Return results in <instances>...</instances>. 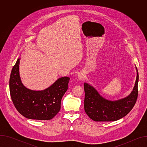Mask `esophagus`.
Instances as JSON below:
<instances>
[{
	"label": "esophagus",
	"instance_id": "34e87169",
	"mask_svg": "<svg viewBox=\"0 0 147 147\" xmlns=\"http://www.w3.org/2000/svg\"><path fill=\"white\" fill-rule=\"evenodd\" d=\"M86 74H85L84 73H82V72H80V73L78 74V78L79 80H83V79H84V78H86Z\"/></svg>",
	"mask_w": 147,
	"mask_h": 147
}]
</instances>
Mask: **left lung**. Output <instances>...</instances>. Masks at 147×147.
Returning a JSON list of instances; mask_svg holds the SVG:
<instances>
[{"instance_id":"1","label":"left lung","mask_w":147,"mask_h":147,"mask_svg":"<svg viewBox=\"0 0 147 147\" xmlns=\"http://www.w3.org/2000/svg\"><path fill=\"white\" fill-rule=\"evenodd\" d=\"M131 93L126 98L111 101L102 98L91 86L84 83V110L92 120L95 121L117 120L127 115L134 107L138 97V73Z\"/></svg>"}]
</instances>
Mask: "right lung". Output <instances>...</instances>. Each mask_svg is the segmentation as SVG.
Masks as SVG:
<instances>
[{
  "mask_svg": "<svg viewBox=\"0 0 147 147\" xmlns=\"http://www.w3.org/2000/svg\"><path fill=\"white\" fill-rule=\"evenodd\" d=\"M18 59L13 66L9 80L10 93L16 109L27 119L51 120L60 109L61 100L68 89L70 78L63 77L43 91H32L26 88L19 75Z\"/></svg>",
  "mask_w": 147,
  "mask_h": 147,
  "instance_id": "add662e5",
  "label": "right lung"
}]
</instances>
